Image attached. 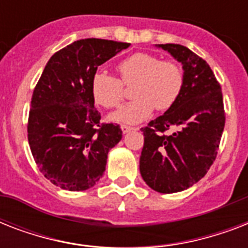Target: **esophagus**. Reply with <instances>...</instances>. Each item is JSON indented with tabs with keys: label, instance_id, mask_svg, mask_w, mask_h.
Wrapping results in <instances>:
<instances>
[{
	"label": "esophagus",
	"instance_id": "esophagus-1",
	"mask_svg": "<svg viewBox=\"0 0 248 248\" xmlns=\"http://www.w3.org/2000/svg\"><path fill=\"white\" fill-rule=\"evenodd\" d=\"M121 130H122V132H124V134H128V132L134 131L135 128L130 127V126H126V124H122V126H121Z\"/></svg>",
	"mask_w": 248,
	"mask_h": 248
}]
</instances>
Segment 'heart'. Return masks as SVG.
<instances>
[{"instance_id":"b5f03b06","label":"heart","mask_w":248,"mask_h":248,"mask_svg":"<svg viewBox=\"0 0 248 248\" xmlns=\"http://www.w3.org/2000/svg\"><path fill=\"white\" fill-rule=\"evenodd\" d=\"M124 85H132L131 103L117 110L110 120L120 124H139L151 117L155 108L167 110L180 96L183 72L179 65L157 56L136 52L118 64ZM93 100L104 108H116L124 97V89L118 78L105 72H97L91 78Z\"/></svg>"}]
</instances>
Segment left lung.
I'll list each match as a JSON object with an SVG mask.
<instances>
[{
  "label": "left lung",
  "mask_w": 248,
  "mask_h": 248,
  "mask_svg": "<svg viewBox=\"0 0 248 248\" xmlns=\"http://www.w3.org/2000/svg\"><path fill=\"white\" fill-rule=\"evenodd\" d=\"M183 65V89L176 103L151 121L144 134L140 173L149 188L176 193L192 186L214 163L223 135V93L202 58L177 44L155 45ZM173 127L170 137L162 132Z\"/></svg>",
  "instance_id": "1"
}]
</instances>
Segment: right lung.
Instances as JSON below:
<instances>
[{"mask_svg": "<svg viewBox=\"0 0 248 248\" xmlns=\"http://www.w3.org/2000/svg\"><path fill=\"white\" fill-rule=\"evenodd\" d=\"M130 44L86 38L55 52L33 91L28 141L45 177L71 192L91 188L104 175L109 151L122 139L118 124H100L91 78L97 67Z\"/></svg>", "mask_w": 248, "mask_h": 248, "instance_id": "right-lung-1", "label": "right lung"}]
</instances>
